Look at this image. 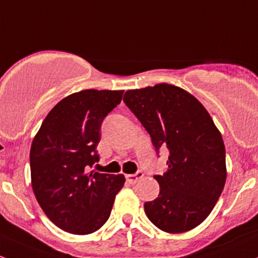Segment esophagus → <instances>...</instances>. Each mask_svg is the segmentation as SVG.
<instances>
[{
  "label": "esophagus",
  "instance_id": "esophagus-1",
  "mask_svg": "<svg viewBox=\"0 0 258 258\" xmlns=\"http://www.w3.org/2000/svg\"><path fill=\"white\" fill-rule=\"evenodd\" d=\"M142 177H143V173L141 172V170H138V172L134 173V174H127L126 179H127V181H128V183L135 184V183H137V181L140 180V179Z\"/></svg>",
  "mask_w": 258,
  "mask_h": 258
}]
</instances>
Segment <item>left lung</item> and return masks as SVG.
<instances>
[{"label": "left lung", "instance_id": "8db88e82", "mask_svg": "<svg viewBox=\"0 0 258 258\" xmlns=\"http://www.w3.org/2000/svg\"><path fill=\"white\" fill-rule=\"evenodd\" d=\"M126 106L150 134L157 154L168 148V170L154 175L158 198L145 203L158 229L179 234L211 213L226 180L225 146L205 107L178 86L158 84L126 91Z\"/></svg>", "mask_w": 258, "mask_h": 258}]
</instances>
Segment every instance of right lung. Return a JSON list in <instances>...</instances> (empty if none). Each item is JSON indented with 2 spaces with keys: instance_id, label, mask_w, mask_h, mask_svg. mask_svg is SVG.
Masks as SVG:
<instances>
[{
  "instance_id": "right-lung-1",
  "label": "right lung",
  "mask_w": 258,
  "mask_h": 258,
  "mask_svg": "<svg viewBox=\"0 0 258 258\" xmlns=\"http://www.w3.org/2000/svg\"><path fill=\"white\" fill-rule=\"evenodd\" d=\"M123 91L83 90L55 105L32 142V188L45 215L64 231L88 235L107 221L122 174L90 172L104 118Z\"/></svg>"
}]
</instances>
